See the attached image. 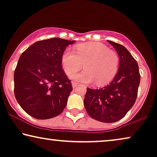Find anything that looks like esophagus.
Instances as JSON below:
<instances>
[{
	"label": "esophagus",
	"instance_id": "obj_1",
	"mask_svg": "<svg viewBox=\"0 0 157 157\" xmlns=\"http://www.w3.org/2000/svg\"><path fill=\"white\" fill-rule=\"evenodd\" d=\"M72 87L75 88V87H76L78 85V83L75 82H72Z\"/></svg>",
	"mask_w": 157,
	"mask_h": 157
}]
</instances>
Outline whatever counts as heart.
Here are the masks:
<instances>
[{
    "label": "heart",
    "mask_w": 157,
    "mask_h": 157,
    "mask_svg": "<svg viewBox=\"0 0 157 157\" xmlns=\"http://www.w3.org/2000/svg\"><path fill=\"white\" fill-rule=\"evenodd\" d=\"M74 51L66 50L62 56V65L66 75L71 76L82 67L85 70L72 76L79 81H95L104 85L112 80L118 71L120 58L117 53L98 42L85 43L75 46Z\"/></svg>",
    "instance_id": "obj_1"
}]
</instances>
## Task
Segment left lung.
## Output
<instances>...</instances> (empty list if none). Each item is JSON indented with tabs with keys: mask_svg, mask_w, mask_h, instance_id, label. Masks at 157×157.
I'll list each match as a JSON object with an SVG mask.
<instances>
[{
	"mask_svg": "<svg viewBox=\"0 0 157 157\" xmlns=\"http://www.w3.org/2000/svg\"><path fill=\"white\" fill-rule=\"evenodd\" d=\"M120 57V67L111 83L100 89L87 88L84 105L89 116L101 122H117L133 107L140 83L139 66L127 48L107 40Z\"/></svg>",
	"mask_w": 157,
	"mask_h": 157,
	"instance_id": "8db88e82",
	"label": "left lung"
}]
</instances>
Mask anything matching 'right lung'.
Wrapping results in <instances>:
<instances>
[{"label": "right lung", "mask_w": 157, "mask_h": 157, "mask_svg": "<svg viewBox=\"0 0 157 157\" xmlns=\"http://www.w3.org/2000/svg\"><path fill=\"white\" fill-rule=\"evenodd\" d=\"M75 42L59 37L37 41L20 57L14 72V94L33 117H55L67 105L72 87L62 67V56Z\"/></svg>", "instance_id": "add662e5"}]
</instances>
